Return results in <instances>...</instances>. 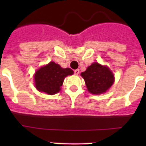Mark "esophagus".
<instances>
[{
	"label": "esophagus",
	"instance_id": "1",
	"mask_svg": "<svg viewBox=\"0 0 146 146\" xmlns=\"http://www.w3.org/2000/svg\"><path fill=\"white\" fill-rule=\"evenodd\" d=\"M74 74H76V75H78L80 73V70L79 69H75V70L74 71Z\"/></svg>",
	"mask_w": 146,
	"mask_h": 146
}]
</instances>
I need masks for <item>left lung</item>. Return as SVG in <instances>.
I'll return each mask as SVG.
<instances>
[{
	"label": "left lung",
	"mask_w": 146,
	"mask_h": 146,
	"mask_svg": "<svg viewBox=\"0 0 146 146\" xmlns=\"http://www.w3.org/2000/svg\"><path fill=\"white\" fill-rule=\"evenodd\" d=\"M81 76L84 79L88 91L92 94L105 93L114 82V75L109 67L94 62Z\"/></svg>",
	"instance_id": "1"
}]
</instances>
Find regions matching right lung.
Instances as JSON below:
<instances>
[{"label":"right lung","instance_id":"obj_1","mask_svg":"<svg viewBox=\"0 0 146 146\" xmlns=\"http://www.w3.org/2000/svg\"><path fill=\"white\" fill-rule=\"evenodd\" d=\"M74 72L69 68L63 69L55 62H50L35 72V87L40 92L53 95L60 91L64 78L72 75Z\"/></svg>","mask_w":146,"mask_h":146}]
</instances>
